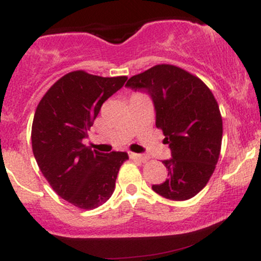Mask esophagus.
<instances>
[{
    "label": "esophagus",
    "instance_id": "obj_1",
    "mask_svg": "<svg viewBox=\"0 0 261 261\" xmlns=\"http://www.w3.org/2000/svg\"><path fill=\"white\" fill-rule=\"evenodd\" d=\"M130 158H131V160H136V161H140V162H146L148 160L147 155L139 154V153H130Z\"/></svg>",
    "mask_w": 261,
    "mask_h": 261
}]
</instances>
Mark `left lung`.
Here are the masks:
<instances>
[{"label":"left lung","instance_id":"left-lung-1","mask_svg":"<svg viewBox=\"0 0 261 261\" xmlns=\"http://www.w3.org/2000/svg\"><path fill=\"white\" fill-rule=\"evenodd\" d=\"M127 88L151 97L155 126L163 131L172 158L162 161L168 179L152 189L175 201L191 199L211 178L220 157L222 118L208 87L173 65H157L127 81Z\"/></svg>","mask_w":261,"mask_h":261}]
</instances>
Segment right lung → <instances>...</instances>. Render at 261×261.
<instances>
[{
	"label": "right lung",
	"mask_w": 261,
	"mask_h": 261,
	"mask_svg": "<svg viewBox=\"0 0 261 261\" xmlns=\"http://www.w3.org/2000/svg\"><path fill=\"white\" fill-rule=\"evenodd\" d=\"M126 80L73 71L54 83L35 110V161L54 191L76 207L92 210L109 200L128 158L126 152L101 153L82 143L104 101Z\"/></svg>",
	"instance_id": "obj_1"
}]
</instances>
